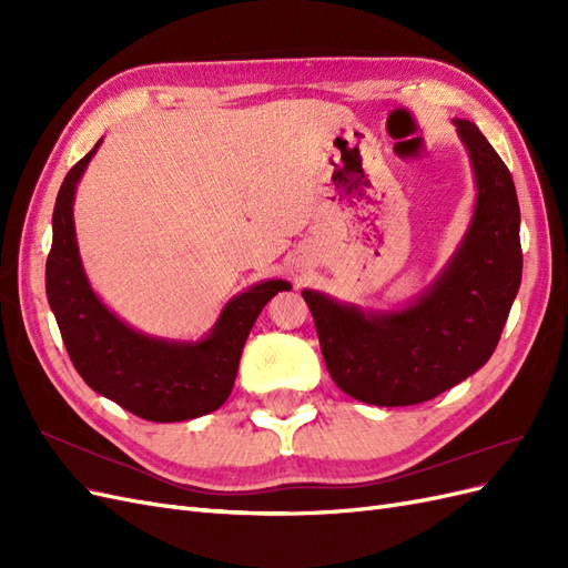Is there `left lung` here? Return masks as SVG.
Returning <instances> with one entry per match:
<instances>
[{
  "instance_id": "8db88e82",
  "label": "left lung",
  "mask_w": 568,
  "mask_h": 568,
  "mask_svg": "<svg viewBox=\"0 0 568 568\" xmlns=\"http://www.w3.org/2000/svg\"><path fill=\"white\" fill-rule=\"evenodd\" d=\"M476 178V209L438 280L403 311L374 313L303 291L322 357L351 398L379 407L432 400L484 367L521 284L519 201L507 165L469 120H455Z\"/></svg>"
}]
</instances>
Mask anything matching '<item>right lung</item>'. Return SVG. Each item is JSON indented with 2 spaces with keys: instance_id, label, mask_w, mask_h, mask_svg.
Here are the masks:
<instances>
[{
  "instance_id": "1",
  "label": "right lung",
  "mask_w": 568,
  "mask_h": 568,
  "mask_svg": "<svg viewBox=\"0 0 568 568\" xmlns=\"http://www.w3.org/2000/svg\"><path fill=\"white\" fill-rule=\"evenodd\" d=\"M101 140L59 189L47 257V298L73 367L92 390L146 422H186L230 398L239 357L263 307L291 284L270 280L234 296L201 341H165L134 332L92 291L75 242V186Z\"/></svg>"
}]
</instances>
